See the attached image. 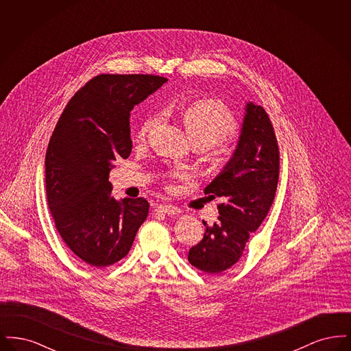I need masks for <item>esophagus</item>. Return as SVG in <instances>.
<instances>
[{"instance_id": "1", "label": "esophagus", "mask_w": 351, "mask_h": 351, "mask_svg": "<svg viewBox=\"0 0 351 351\" xmlns=\"http://www.w3.org/2000/svg\"><path fill=\"white\" fill-rule=\"evenodd\" d=\"M155 210L159 212V213L168 215V216H175V215H178V213L180 212L178 208H175V206H172V205H159Z\"/></svg>"}]
</instances>
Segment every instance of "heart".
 I'll use <instances>...</instances> for the list:
<instances>
[{"label":"heart","instance_id":"obj_1","mask_svg":"<svg viewBox=\"0 0 351 351\" xmlns=\"http://www.w3.org/2000/svg\"><path fill=\"white\" fill-rule=\"evenodd\" d=\"M159 118L160 116H152L143 122L139 130L141 139L147 135ZM183 119L192 142L206 149L230 138L237 132L233 112L226 104L215 99L195 101L184 110Z\"/></svg>","mask_w":351,"mask_h":351}]
</instances>
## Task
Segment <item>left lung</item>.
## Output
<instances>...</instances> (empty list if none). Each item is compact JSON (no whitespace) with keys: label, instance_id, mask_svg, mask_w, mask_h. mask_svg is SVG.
<instances>
[{"label":"left lung","instance_id":"left-lung-1","mask_svg":"<svg viewBox=\"0 0 351 351\" xmlns=\"http://www.w3.org/2000/svg\"><path fill=\"white\" fill-rule=\"evenodd\" d=\"M278 139L267 112L252 102L246 106L242 133L233 158L204 193L219 197L217 222L205 226L200 242L191 247L193 267L217 275L242 256L250 234L255 232L275 199L279 182Z\"/></svg>","mask_w":351,"mask_h":351}]
</instances>
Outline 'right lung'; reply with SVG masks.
Segmentation results:
<instances>
[{"label": "right lung", "mask_w": 351, "mask_h": 351, "mask_svg": "<svg viewBox=\"0 0 351 351\" xmlns=\"http://www.w3.org/2000/svg\"><path fill=\"white\" fill-rule=\"evenodd\" d=\"M167 82L155 75H100L68 101L46 152V193L62 239L85 265L128 255L149 215L143 197L114 200L109 172L133 147L130 112Z\"/></svg>", "instance_id": "obj_1"}]
</instances>
